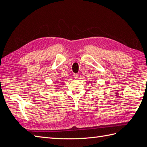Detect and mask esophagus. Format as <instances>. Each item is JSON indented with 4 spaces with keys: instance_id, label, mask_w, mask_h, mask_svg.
Segmentation results:
<instances>
[{
    "instance_id": "obj_1",
    "label": "esophagus",
    "mask_w": 147,
    "mask_h": 147,
    "mask_svg": "<svg viewBox=\"0 0 147 147\" xmlns=\"http://www.w3.org/2000/svg\"><path fill=\"white\" fill-rule=\"evenodd\" d=\"M79 77V75L78 74H74V78L75 79H77Z\"/></svg>"
}]
</instances>
